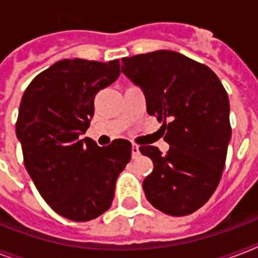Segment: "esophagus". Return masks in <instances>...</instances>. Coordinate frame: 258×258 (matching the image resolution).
I'll list each match as a JSON object with an SVG mask.
<instances>
[{"label": "esophagus", "instance_id": "esophagus-1", "mask_svg": "<svg viewBox=\"0 0 258 258\" xmlns=\"http://www.w3.org/2000/svg\"><path fill=\"white\" fill-rule=\"evenodd\" d=\"M139 155H141L139 147H138L137 145H133V147H131V157H133V159H137V158H139Z\"/></svg>", "mask_w": 258, "mask_h": 258}]
</instances>
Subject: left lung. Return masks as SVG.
Returning a JSON list of instances; mask_svg holds the SVG:
<instances>
[{
  "instance_id": "left-lung-1",
  "label": "left lung",
  "mask_w": 258,
  "mask_h": 258,
  "mask_svg": "<svg viewBox=\"0 0 258 258\" xmlns=\"http://www.w3.org/2000/svg\"><path fill=\"white\" fill-rule=\"evenodd\" d=\"M121 72L143 91L149 115L163 121L166 155L141 146L154 170L143 180L146 198L169 216L191 214L220 183L232 137L229 97L209 67L174 50L121 58Z\"/></svg>"
}]
</instances>
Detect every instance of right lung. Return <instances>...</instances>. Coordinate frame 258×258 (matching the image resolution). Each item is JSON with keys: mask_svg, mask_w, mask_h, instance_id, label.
Instances as JSON below:
<instances>
[{"mask_svg": "<svg viewBox=\"0 0 258 258\" xmlns=\"http://www.w3.org/2000/svg\"><path fill=\"white\" fill-rule=\"evenodd\" d=\"M120 62L64 58L37 75L22 95L16 123L26 171L54 212L91 221L112 204L115 183L131 159V143L99 147L86 134L100 89L120 75Z\"/></svg>", "mask_w": 258, "mask_h": 258, "instance_id": "1", "label": "right lung"}]
</instances>
